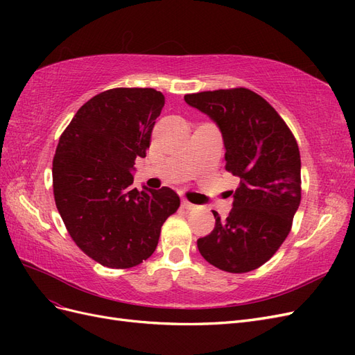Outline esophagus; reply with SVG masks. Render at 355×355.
I'll list each match as a JSON object with an SVG mask.
<instances>
[{
    "mask_svg": "<svg viewBox=\"0 0 355 355\" xmlns=\"http://www.w3.org/2000/svg\"><path fill=\"white\" fill-rule=\"evenodd\" d=\"M182 206H184L187 210H192V209H196L197 206H196V204H192V202H189L187 198H184V200H182Z\"/></svg>",
    "mask_w": 355,
    "mask_h": 355,
    "instance_id": "obj_1",
    "label": "esophagus"
}]
</instances>
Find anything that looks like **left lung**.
I'll list each match as a JSON object with an SVG mask.
<instances>
[{"instance_id": "left-lung-1", "label": "left lung", "mask_w": 355, "mask_h": 355, "mask_svg": "<svg viewBox=\"0 0 355 355\" xmlns=\"http://www.w3.org/2000/svg\"><path fill=\"white\" fill-rule=\"evenodd\" d=\"M185 102L218 124L227 168L240 178L227 219L198 239L201 256L232 274L249 272L280 249L300 204V154L283 118L262 96L244 89L185 94Z\"/></svg>"}]
</instances>
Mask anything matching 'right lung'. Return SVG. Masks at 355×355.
Here are the masks:
<instances>
[{
    "mask_svg": "<svg viewBox=\"0 0 355 355\" xmlns=\"http://www.w3.org/2000/svg\"><path fill=\"white\" fill-rule=\"evenodd\" d=\"M164 96L118 87L96 94L73 115L53 158V194L80 249L103 266L146 261L161 227L179 206L173 189L132 187L136 158L146 157Z\"/></svg>",
    "mask_w": 355,
    "mask_h": 355,
    "instance_id": "obj_1",
    "label": "right lung"
}]
</instances>
